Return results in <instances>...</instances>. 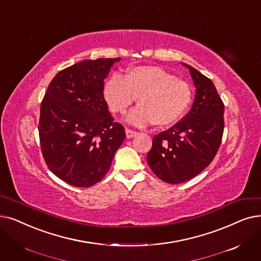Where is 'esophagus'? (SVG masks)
<instances>
[{
  "label": "esophagus",
  "mask_w": 261,
  "mask_h": 261,
  "mask_svg": "<svg viewBox=\"0 0 261 261\" xmlns=\"http://www.w3.org/2000/svg\"><path fill=\"white\" fill-rule=\"evenodd\" d=\"M138 134V132L137 131H134V130H131V129H129V128H127L126 129V135H127V138L128 139H132V138H134L135 135Z\"/></svg>",
  "instance_id": "34e87169"
}]
</instances>
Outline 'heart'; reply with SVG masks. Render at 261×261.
<instances>
[{"mask_svg": "<svg viewBox=\"0 0 261 261\" xmlns=\"http://www.w3.org/2000/svg\"><path fill=\"white\" fill-rule=\"evenodd\" d=\"M103 96L114 114H123L138 98L128 120L135 124L152 121L154 126L172 124L182 116L192 99L190 85L158 66H135L124 75L113 74Z\"/></svg>", "mask_w": 261, "mask_h": 261, "instance_id": "heart-1", "label": "heart"}]
</instances>
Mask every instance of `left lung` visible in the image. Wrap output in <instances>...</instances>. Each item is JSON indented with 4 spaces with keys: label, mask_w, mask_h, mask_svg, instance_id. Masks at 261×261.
I'll list each match as a JSON object with an SVG mask.
<instances>
[{
    "label": "left lung",
    "mask_w": 261,
    "mask_h": 261,
    "mask_svg": "<svg viewBox=\"0 0 261 261\" xmlns=\"http://www.w3.org/2000/svg\"><path fill=\"white\" fill-rule=\"evenodd\" d=\"M196 86L194 103L179 122L154 135L147 163L167 184H182L202 172L214 159L224 132V103L213 82L184 64Z\"/></svg>",
    "instance_id": "1"
}]
</instances>
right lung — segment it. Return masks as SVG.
Instances as JSON below:
<instances>
[{
  "label": "right lung",
  "mask_w": 261,
  "mask_h": 261,
  "mask_svg": "<svg viewBox=\"0 0 261 261\" xmlns=\"http://www.w3.org/2000/svg\"><path fill=\"white\" fill-rule=\"evenodd\" d=\"M120 58L86 60L67 67L49 84L38 124L42 156L66 184L89 188L102 179L126 139L103 96V80Z\"/></svg>",
  "instance_id": "1"
}]
</instances>
